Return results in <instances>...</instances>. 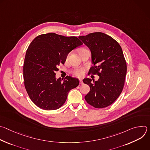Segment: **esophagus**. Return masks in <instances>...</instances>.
Returning a JSON list of instances; mask_svg holds the SVG:
<instances>
[{"instance_id": "1", "label": "esophagus", "mask_w": 150, "mask_h": 150, "mask_svg": "<svg viewBox=\"0 0 150 150\" xmlns=\"http://www.w3.org/2000/svg\"><path fill=\"white\" fill-rule=\"evenodd\" d=\"M79 83H80V84H82V83H83L82 79L81 78H80V79H79Z\"/></svg>"}]
</instances>
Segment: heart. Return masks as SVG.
Returning a JSON list of instances; mask_svg holds the SVG:
<instances>
[{
    "instance_id": "b5f03b06",
    "label": "heart",
    "mask_w": 150,
    "mask_h": 150,
    "mask_svg": "<svg viewBox=\"0 0 150 150\" xmlns=\"http://www.w3.org/2000/svg\"><path fill=\"white\" fill-rule=\"evenodd\" d=\"M86 50V49H84V48H82L79 50V52H81V51H83V50ZM73 74L75 76H76L80 77V76H82L83 75V71L82 69H76L73 71Z\"/></svg>"
}]
</instances>
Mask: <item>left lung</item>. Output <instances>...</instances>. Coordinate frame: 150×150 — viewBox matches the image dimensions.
I'll return each mask as SVG.
<instances>
[{
  "mask_svg": "<svg viewBox=\"0 0 150 150\" xmlns=\"http://www.w3.org/2000/svg\"><path fill=\"white\" fill-rule=\"evenodd\" d=\"M90 50L94 67L89 73L98 75V81L84 78L90 92L85 100L95 108H104L113 103L121 94L125 83L127 67L122 49L110 36L101 32L79 36Z\"/></svg>",
  "mask_w": 150,
  "mask_h": 150,
  "instance_id": "8db88e82",
  "label": "left lung"
}]
</instances>
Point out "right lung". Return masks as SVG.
<instances>
[{
  "mask_svg": "<svg viewBox=\"0 0 150 150\" xmlns=\"http://www.w3.org/2000/svg\"><path fill=\"white\" fill-rule=\"evenodd\" d=\"M82 45L76 37L53 33L36 37L27 49L24 63L26 91L38 108L56 110L65 103L71 90L79 85L78 79L67 76L56 79L57 67L65 62L68 53Z\"/></svg>",
  "mask_w": 150,
  "mask_h": 150,
  "instance_id": "right-lung-1",
  "label": "right lung"
}]
</instances>
